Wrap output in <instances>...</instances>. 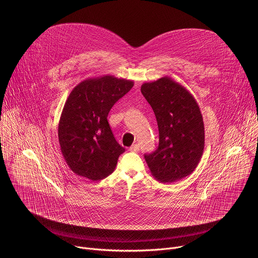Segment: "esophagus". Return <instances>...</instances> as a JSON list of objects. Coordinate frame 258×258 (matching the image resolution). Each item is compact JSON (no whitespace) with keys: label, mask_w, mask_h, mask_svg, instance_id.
I'll list each match as a JSON object with an SVG mask.
<instances>
[{"label":"esophagus","mask_w":258,"mask_h":258,"mask_svg":"<svg viewBox=\"0 0 258 258\" xmlns=\"http://www.w3.org/2000/svg\"><path fill=\"white\" fill-rule=\"evenodd\" d=\"M139 149H140L139 144H134L130 147V151H132V152H138Z\"/></svg>","instance_id":"esophagus-1"}]
</instances>
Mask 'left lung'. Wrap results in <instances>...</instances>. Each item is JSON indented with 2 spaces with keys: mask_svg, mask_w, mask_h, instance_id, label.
<instances>
[{
  "mask_svg": "<svg viewBox=\"0 0 258 258\" xmlns=\"http://www.w3.org/2000/svg\"><path fill=\"white\" fill-rule=\"evenodd\" d=\"M141 92L153 109L159 131L158 148L144 155L152 175L172 182L191 174L204 149V123L196 100L167 77L145 83Z\"/></svg>",
  "mask_w": 258,
  "mask_h": 258,
  "instance_id": "1",
  "label": "left lung"
}]
</instances>
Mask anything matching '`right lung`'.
Wrapping results in <instances>:
<instances>
[{
  "mask_svg": "<svg viewBox=\"0 0 258 258\" xmlns=\"http://www.w3.org/2000/svg\"><path fill=\"white\" fill-rule=\"evenodd\" d=\"M134 87V82L105 76L89 79L72 90L58 126L62 155L70 169L100 180L111 174L124 148L107 120L113 105Z\"/></svg>",
  "mask_w": 258,
  "mask_h": 258,
  "instance_id": "obj_1",
  "label": "right lung"
}]
</instances>
